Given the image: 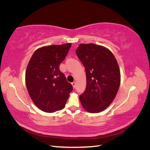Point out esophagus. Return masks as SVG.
<instances>
[{"label":"esophagus","mask_w":150,"mask_h":150,"mask_svg":"<svg viewBox=\"0 0 150 150\" xmlns=\"http://www.w3.org/2000/svg\"><path fill=\"white\" fill-rule=\"evenodd\" d=\"M72 86H73V88H75V85H76V83L75 82H72Z\"/></svg>","instance_id":"34e87169"}]
</instances>
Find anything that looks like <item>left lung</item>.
<instances>
[{"mask_svg": "<svg viewBox=\"0 0 150 150\" xmlns=\"http://www.w3.org/2000/svg\"><path fill=\"white\" fill-rule=\"evenodd\" d=\"M76 54L85 67L86 88L79 96L81 104L89 112L105 110L115 98L121 81L120 71L112 53L94 44H81Z\"/></svg>", "mask_w": 150, "mask_h": 150, "instance_id": "left-lung-1", "label": "left lung"}]
</instances>
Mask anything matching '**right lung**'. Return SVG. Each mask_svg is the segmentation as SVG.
Masks as SVG:
<instances>
[{
	"label": "right lung",
	"instance_id": "add662e5",
	"mask_svg": "<svg viewBox=\"0 0 150 150\" xmlns=\"http://www.w3.org/2000/svg\"><path fill=\"white\" fill-rule=\"evenodd\" d=\"M71 44L52 45L36 50L25 71V83L32 100L47 112L61 110L73 88L59 69Z\"/></svg>",
	"mask_w": 150,
	"mask_h": 150
}]
</instances>
